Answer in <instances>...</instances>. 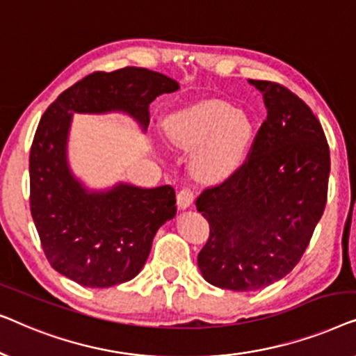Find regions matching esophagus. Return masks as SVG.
I'll use <instances>...</instances> for the list:
<instances>
[{
    "label": "esophagus",
    "mask_w": 356,
    "mask_h": 356,
    "mask_svg": "<svg viewBox=\"0 0 356 356\" xmlns=\"http://www.w3.org/2000/svg\"><path fill=\"white\" fill-rule=\"evenodd\" d=\"M194 199H196V193L193 191L191 188H183L181 191L178 193L177 201H178V207L179 209H188L193 206Z\"/></svg>",
    "instance_id": "34e87169"
}]
</instances>
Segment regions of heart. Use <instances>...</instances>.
<instances>
[{
  "instance_id": "heart-1",
  "label": "heart",
  "mask_w": 356,
  "mask_h": 356,
  "mask_svg": "<svg viewBox=\"0 0 356 356\" xmlns=\"http://www.w3.org/2000/svg\"><path fill=\"white\" fill-rule=\"evenodd\" d=\"M165 131L179 147H199L194 157L199 177L220 179L241 163L252 138V123L232 105L213 100L170 118Z\"/></svg>"
}]
</instances>
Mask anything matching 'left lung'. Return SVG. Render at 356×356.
Instances as JSON below:
<instances>
[{"label": "left lung", "mask_w": 356, "mask_h": 356, "mask_svg": "<svg viewBox=\"0 0 356 356\" xmlns=\"http://www.w3.org/2000/svg\"><path fill=\"white\" fill-rule=\"evenodd\" d=\"M250 82L267 118L245 162L196 201L211 228L197 256L201 274L235 291L264 289L298 264L324 213L330 172L329 144L309 106L277 82Z\"/></svg>", "instance_id": "left-lung-1"}]
</instances>
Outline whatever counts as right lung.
<instances>
[{
    "label": "right lung",
    "mask_w": 356,
    "mask_h": 356,
    "mask_svg": "<svg viewBox=\"0 0 356 356\" xmlns=\"http://www.w3.org/2000/svg\"><path fill=\"white\" fill-rule=\"evenodd\" d=\"M178 82L145 67L97 71L66 89L43 113L29 157L31 212L48 262L79 285L105 289L134 279L155 233L177 213L168 184L143 189L120 183L87 191L66 159L72 113L123 111L143 129L149 105L178 90Z\"/></svg>",
    "instance_id": "obj_1"
}]
</instances>
